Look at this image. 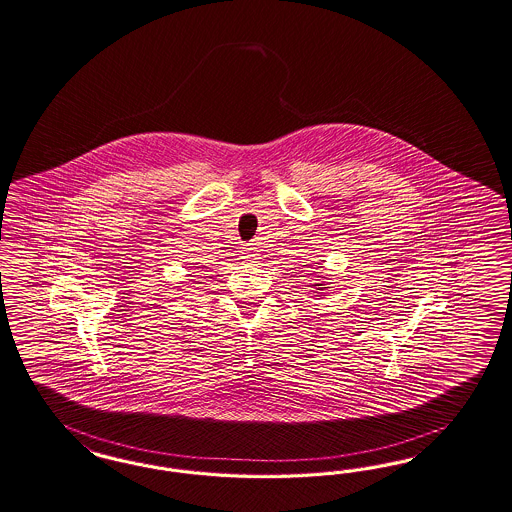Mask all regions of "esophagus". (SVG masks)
<instances>
[{"instance_id": "34e87169", "label": "esophagus", "mask_w": 512, "mask_h": 512, "mask_svg": "<svg viewBox=\"0 0 512 512\" xmlns=\"http://www.w3.org/2000/svg\"><path fill=\"white\" fill-rule=\"evenodd\" d=\"M242 259H246L247 263H257V259H259L257 247H253V244L244 247V249H242Z\"/></svg>"}]
</instances>
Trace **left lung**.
<instances>
[{
	"instance_id": "8db88e82",
	"label": "left lung",
	"mask_w": 512,
	"mask_h": 512,
	"mask_svg": "<svg viewBox=\"0 0 512 512\" xmlns=\"http://www.w3.org/2000/svg\"><path fill=\"white\" fill-rule=\"evenodd\" d=\"M314 285H319V287H318L319 291H323V289H325V287H321V285H323V283H314Z\"/></svg>"
}]
</instances>
